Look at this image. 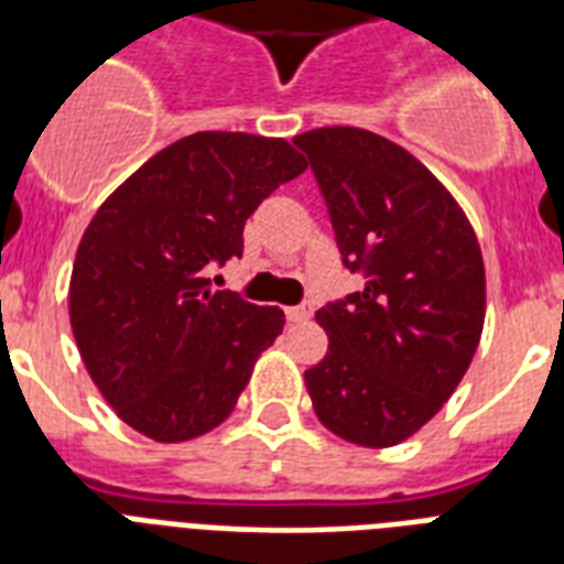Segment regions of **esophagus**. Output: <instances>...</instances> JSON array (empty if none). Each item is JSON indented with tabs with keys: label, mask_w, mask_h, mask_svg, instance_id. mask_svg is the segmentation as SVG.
<instances>
[{
	"label": "esophagus",
	"mask_w": 564,
	"mask_h": 564,
	"mask_svg": "<svg viewBox=\"0 0 564 564\" xmlns=\"http://www.w3.org/2000/svg\"><path fill=\"white\" fill-rule=\"evenodd\" d=\"M313 316V304H295V307H286V318L292 325H301V322H310Z\"/></svg>",
	"instance_id": "1"
}]
</instances>
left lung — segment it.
I'll return each instance as SVG.
<instances>
[{
    "label": "left lung",
    "instance_id": "8db88e82",
    "mask_svg": "<svg viewBox=\"0 0 564 564\" xmlns=\"http://www.w3.org/2000/svg\"><path fill=\"white\" fill-rule=\"evenodd\" d=\"M345 269L366 278L316 313L325 360L304 371L318 421L345 442L392 447L454 394L480 345L486 269L471 221L406 149L362 128L299 134Z\"/></svg>",
    "mask_w": 564,
    "mask_h": 564
}]
</instances>
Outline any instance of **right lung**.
<instances>
[{
	"label": "right lung",
	"instance_id": "obj_1",
	"mask_svg": "<svg viewBox=\"0 0 564 564\" xmlns=\"http://www.w3.org/2000/svg\"><path fill=\"white\" fill-rule=\"evenodd\" d=\"M307 161L281 137L198 131L119 184L78 242L69 322L105 401L154 442H187L237 406L278 307L210 292L204 269L242 257V228Z\"/></svg>",
	"mask_w": 564,
	"mask_h": 564
}]
</instances>
